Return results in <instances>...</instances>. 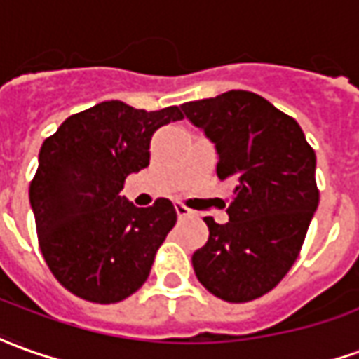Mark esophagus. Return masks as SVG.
Here are the masks:
<instances>
[{"instance_id":"obj_1","label":"esophagus","mask_w":359,"mask_h":359,"mask_svg":"<svg viewBox=\"0 0 359 359\" xmlns=\"http://www.w3.org/2000/svg\"><path fill=\"white\" fill-rule=\"evenodd\" d=\"M175 208H177V214H179V218H190V216H194V212L190 210V208H187L182 202H177L175 204Z\"/></svg>"}]
</instances>
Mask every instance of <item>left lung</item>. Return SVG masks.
Returning <instances> with one entry per match:
<instances>
[{
    "mask_svg": "<svg viewBox=\"0 0 359 359\" xmlns=\"http://www.w3.org/2000/svg\"><path fill=\"white\" fill-rule=\"evenodd\" d=\"M180 109L216 145L220 182L233 184L230 222L204 218L210 236L192 255L194 273L222 301L259 299L297 262L318 206L314 149L291 116L248 90Z\"/></svg>",
    "mask_w": 359,
    "mask_h": 359,
    "instance_id": "left-lung-1",
    "label": "left lung"
}]
</instances>
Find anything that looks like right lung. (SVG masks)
Returning <instances> with one entry per match:
<instances>
[{"instance_id":"obj_1","label":"right lung","mask_w":359,"mask_h":359,"mask_svg":"<svg viewBox=\"0 0 359 359\" xmlns=\"http://www.w3.org/2000/svg\"><path fill=\"white\" fill-rule=\"evenodd\" d=\"M182 118L179 106L145 111L111 100L70 116L45 139L29 200L41 253L72 294L111 304L147 281L177 210L169 198L137 208L119 190L149 165L153 133Z\"/></svg>"}]
</instances>
